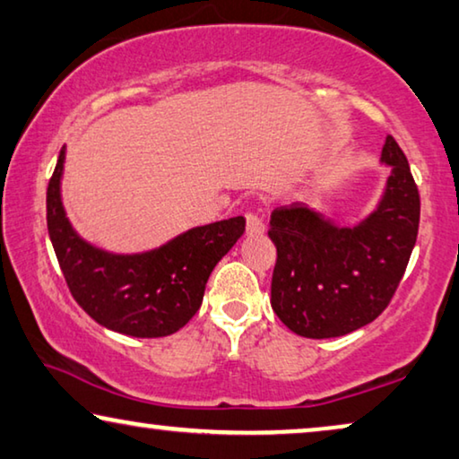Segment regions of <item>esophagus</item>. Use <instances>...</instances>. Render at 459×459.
<instances>
[{"instance_id":"1","label":"esophagus","mask_w":459,"mask_h":459,"mask_svg":"<svg viewBox=\"0 0 459 459\" xmlns=\"http://www.w3.org/2000/svg\"><path fill=\"white\" fill-rule=\"evenodd\" d=\"M245 221H247V224H245V229H247V235H249V237L264 235L265 224H264V221H262V218H259L257 214H253V212H249V214L245 216Z\"/></svg>"}]
</instances>
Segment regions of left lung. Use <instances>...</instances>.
<instances>
[{
  "instance_id": "8db88e82",
  "label": "left lung",
  "mask_w": 459,
  "mask_h": 459,
  "mask_svg": "<svg viewBox=\"0 0 459 459\" xmlns=\"http://www.w3.org/2000/svg\"><path fill=\"white\" fill-rule=\"evenodd\" d=\"M381 164L389 177L375 208L340 224L305 204L272 212L276 245L272 309L290 332L346 336L381 316L404 276L420 221V197L398 142L387 135Z\"/></svg>"
}]
</instances>
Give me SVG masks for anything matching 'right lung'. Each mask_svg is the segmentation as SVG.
<instances>
[{
  "label": "right lung",
  "mask_w": 459,
  "mask_h": 459,
  "mask_svg": "<svg viewBox=\"0 0 459 459\" xmlns=\"http://www.w3.org/2000/svg\"><path fill=\"white\" fill-rule=\"evenodd\" d=\"M65 146L47 187V229L76 303L107 330L134 338L179 332L200 309L212 270L245 232L235 216L177 235L160 247L113 253L88 243L61 202Z\"/></svg>",
  "instance_id": "obj_1"
}]
</instances>
